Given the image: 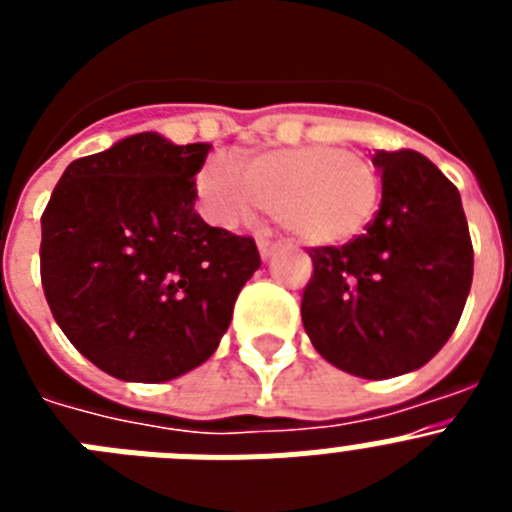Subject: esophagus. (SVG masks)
Masks as SVG:
<instances>
[{"instance_id": "esophagus-1", "label": "esophagus", "mask_w": 512, "mask_h": 512, "mask_svg": "<svg viewBox=\"0 0 512 512\" xmlns=\"http://www.w3.org/2000/svg\"><path fill=\"white\" fill-rule=\"evenodd\" d=\"M277 251V243L271 241L269 235H259V253H261V259H269L271 253Z\"/></svg>"}]
</instances>
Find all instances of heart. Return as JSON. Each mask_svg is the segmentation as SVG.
Listing matches in <instances>:
<instances>
[{"label":"heart","mask_w":512,"mask_h":512,"mask_svg":"<svg viewBox=\"0 0 512 512\" xmlns=\"http://www.w3.org/2000/svg\"><path fill=\"white\" fill-rule=\"evenodd\" d=\"M207 215L220 225L251 223L274 210L277 223L307 246L346 243L369 225L382 182L366 156L336 146L261 151L248 161L215 156L197 176Z\"/></svg>","instance_id":"obj_1"}]
</instances>
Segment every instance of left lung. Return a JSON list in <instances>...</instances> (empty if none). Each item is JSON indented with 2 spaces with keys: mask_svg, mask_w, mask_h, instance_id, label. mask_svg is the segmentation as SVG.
I'll return each mask as SVG.
<instances>
[{
  "mask_svg": "<svg viewBox=\"0 0 512 512\" xmlns=\"http://www.w3.org/2000/svg\"><path fill=\"white\" fill-rule=\"evenodd\" d=\"M382 205L346 246L310 248L302 325L343 372L390 379L420 369L449 341L474 274L459 189L415 151H377Z\"/></svg>",
  "mask_w": 512,
  "mask_h": 512,
  "instance_id": "8db88e82",
  "label": "left lung"
}]
</instances>
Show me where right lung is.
<instances>
[{
  "label": "right lung",
  "mask_w": 512,
  "mask_h": 512,
  "mask_svg": "<svg viewBox=\"0 0 512 512\" xmlns=\"http://www.w3.org/2000/svg\"><path fill=\"white\" fill-rule=\"evenodd\" d=\"M207 143L122 138L63 171L40 217V282L79 354L125 382H169L215 354L261 266L248 235L194 212Z\"/></svg>",
  "instance_id": "obj_1"
}]
</instances>
